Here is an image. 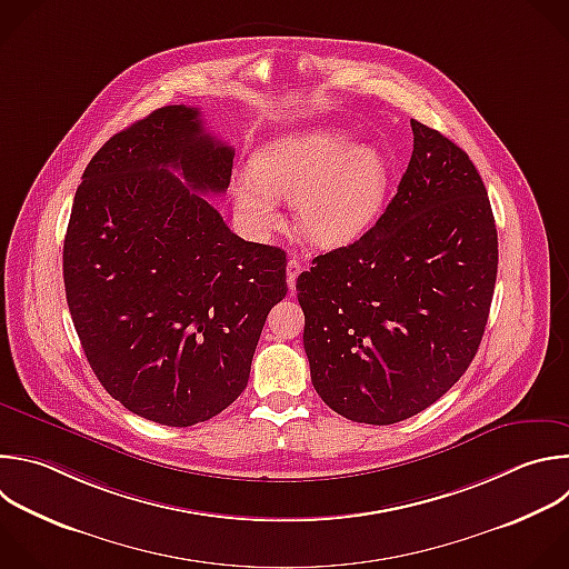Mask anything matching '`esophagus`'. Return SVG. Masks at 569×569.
<instances>
[{"label":"esophagus","mask_w":569,"mask_h":569,"mask_svg":"<svg viewBox=\"0 0 569 569\" xmlns=\"http://www.w3.org/2000/svg\"><path fill=\"white\" fill-rule=\"evenodd\" d=\"M301 272V263L297 259H290L288 266H286V281H288V288L290 292H295V286H297V277Z\"/></svg>","instance_id":"1"}]
</instances>
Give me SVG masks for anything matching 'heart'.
Instances as JSON below:
<instances>
[{
	"mask_svg": "<svg viewBox=\"0 0 569 569\" xmlns=\"http://www.w3.org/2000/svg\"><path fill=\"white\" fill-rule=\"evenodd\" d=\"M387 176V160L372 144H350L326 129L286 133L257 151L252 171L237 176L234 201L246 226L263 232L277 223V199H295L303 237L339 248L380 217Z\"/></svg>",
	"mask_w": 569,
	"mask_h": 569,
	"instance_id": "1",
	"label": "heart"
}]
</instances>
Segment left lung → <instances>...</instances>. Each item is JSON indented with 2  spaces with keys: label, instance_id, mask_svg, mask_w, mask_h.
I'll use <instances>...</instances> for the list:
<instances>
[{
  "label": "left lung",
  "instance_id": "obj_1",
  "mask_svg": "<svg viewBox=\"0 0 569 569\" xmlns=\"http://www.w3.org/2000/svg\"><path fill=\"white\" fill-rule=\"evenodd\" d=\"M398 194L363 237L297 279L312 387L339 416L396 425L438 402L485 335L498 234L485 182L456 142L411 120Z\"/></svg>",
  "mask_w": 569,
  "mask_h": 569
}]
</instances>
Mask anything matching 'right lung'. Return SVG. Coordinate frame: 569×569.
<instances>
[{"mask_svg": "<svg viewBox=\"0 0 569 569\" xmlns=\"http://www.w3.org/2000/svg\"><path fill=\"white\" fill-rule=\"evenodd\" d=\"M232 160L199 109L169 104L111 136L73 199L62 259L76 332L104 391L164 427L243 393L288 292L286 252L243 241L201 197L226 192Z\"/></svg>", "mask_w": 569, "mask_h": 569, "instance_id": "add662e5", "label": "right lung"}]
</instances>
